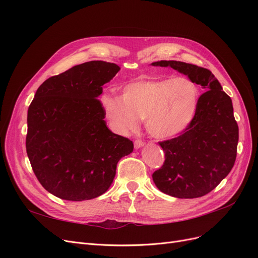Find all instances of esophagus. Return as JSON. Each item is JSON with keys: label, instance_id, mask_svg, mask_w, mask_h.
I'll use <instances>...</instances> for the list:
<instances>
[{"label": "esophagus", "instance_id": "esophagus-1", "mask_svg": "<svg viewBox=\"0 0 258 258\" xmlns=\"http://www.w3.org/2000/svg\"><path fill=\"white\" fill-rule=\"evenodd\" d=\"M144 144L145 143L142 141V140H136V141H135V148H136V150H138V148L144 146Z\"/></svg>", "mask_w": 258, "mask_h": 258}]
</instances>
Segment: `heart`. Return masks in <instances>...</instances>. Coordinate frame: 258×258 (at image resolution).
Masks as SVG:
<instances>
[{
	"label": "heart",
	"instance_id": "obj_1",
	"mask_svg": "<svg viewBox=\"0 0 258 258\" xmlns=\"http://www.w3.org/2000/svg\"><path fill=\"white\" fill-rule=\"evenodd\" d=\"M197 85L188 77L141 76L123 86L121 97L104 93L100 105L117 132L135 129L138 119L156 139L172 138L188 126L198 105Z\"/></svg>",
	"mask_w": 258,
	"mask_h": 258
}]
</instances>
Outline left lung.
Segmentation results:
<instances>
[{"label": "left lung", "mask_w": 258, "mask_h": 258, "mask_svg": "<svg viewBox=\"0 0 258 258\" xmlns=\"http://www.w3.org/2000/svg\"><path fill=\"white\" fill-rule=\"evenodd\" d=\"M188 76L207 90L198 99L188 126L176 138L159 142L165 162L153 173L158 189L176 198H198L213 190L235 165L238 123L230 97L208 69L174 60L153 62Z\"/></svg>", "instance_id": "8db88e82"}]
</instances>
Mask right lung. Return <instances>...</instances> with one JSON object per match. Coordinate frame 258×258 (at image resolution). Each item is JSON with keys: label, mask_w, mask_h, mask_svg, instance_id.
I'll return each instance as SVG.
<instances>
[{"label": "right lung", "mask_w": 258, "mask_h": 258, "mask_svg": "<svg viewBox=\"0 0 258 258\" xmlns=\"http://www.w3.org/2000/svg\"><path fill=\"white\" fill-rule=\"evenodd\" d=\"M120 68L89 61L46 80L28 110L27 154L38 182L60 199L104 194L117 162L134 151L129 139L106 127L98 97Z\"/></svg>", "instance_id": "1"}]
</instances>
